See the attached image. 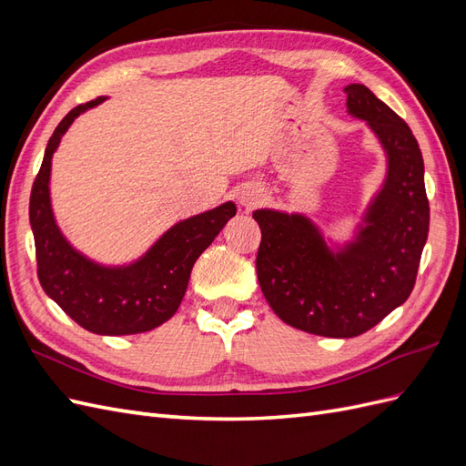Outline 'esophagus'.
Segmentation results:
<instances>
[{
  "label": "esophagus",
  "mask_w": 466,
  "mask_h": 466,
  "mask_svg": "<svg viewBox=\"0 0 466 466\" xmlns=\"http://www.w3.org/2000/svg\"><path fill=\"white\" fill-rule=\"evenodd\" d=\"M264 198H266L264 188L255 187V185L241 187L237 192V200L245 209H255L257 206H260L264 202Z\"/></svg>",
  "instance_id": "1"
}]
</instances>
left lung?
Wrapping results in <instances>:
<instances>
[{
    "instance_id": "obj_1",
    "label": "left lung",
    "mask_w": 466,
    "mask_h": 466,
    "mask_svg": "<svg viewBox=\"0 0 466 466\" xmlns=\"http://www.w3.org/2000/svg\"><path fill=\"white\" fill-rule=\"evenodd\" d=\"M348 115L368 124L385 151L383 185L354 235L332 241L299 211L257 209V274L266 301L289 327L327 338L373 329L412 293L430 231L424 159L412 130L361 83H350Z\"/></svg>"
}]
</instances>
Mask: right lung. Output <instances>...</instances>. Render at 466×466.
<instances>
[{
    "instance_id": "add662e5",
    "label": "right lung",
    "mask_w": 466,
    "mask_h": 466,
    "mask_svg": "<svg viewBox=\"0 0 466 466\" xmlns=\"http://www.w3.org/2000/svg\"><path fill=\"white\" fill-rule=\"evenodd\" d=\"M105 101L106 96H98L76 106L54 130L33 185L29 219L38 279L48 298L93 334L126 336L157 329L177 313L194 262L237 214V206L225 202L177 221L132 262L103 264L83 255L69 243L54 216L52 157L74 120Z\"/></svg>"
}]
</instances>
